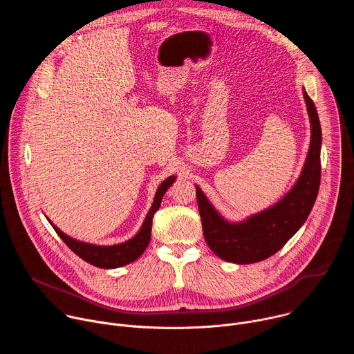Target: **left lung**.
<instances>
[{"label":"left lung","mask_w":354,"mask_h":354,"mask_svg":"<svg viewBox=\"0 0 354 354\" xmlns=\"http://www.w3.org/2000/svg\"><path fill=\"white\" fill-rule=\"evenodd\" d=\"M302 95L311 124L310 148L298 179L277 203L234 223L224 218L196 185L203 235L209 248L225 262L249 265L274 255L302 227L313 210L321 182L322 131L314 102L306 89H302Z\"/></svg>","instance_id":"8db88e82"}]
</instances>
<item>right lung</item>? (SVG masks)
Listing matches in <instances>:
<instances>
[{"label":"right lung","mask_w":354,"mask_h":354,"mask_svg":"<svg viewBox=\"0 0 354 354\" xmlns=\"http://www.w3.org/2000/svg\"><path fill=\"white\" fill-rule=\"evenodd\" d=\"M176 180V176H168L162 183L158 186L154 201L151 205L140 230L134 236L130 239L115 243V245H96L91 242H84L80 239H75L67 234H64L57 225H55L52 221H50L47 217V221L52 224L55 231L59 234V236L66 242V245L74 252L75 255H78L82 261L100 268V269H116L126 266L134 261H137L147 249L151 238V225H153V217L157 213V210L161 206V200L167 190L171 187V185Z\"/></svg>","instance_id":"obj_1"}]
</instances>
